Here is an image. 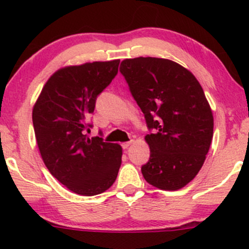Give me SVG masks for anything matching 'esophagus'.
Instances as JSON below:
<instances>
[{
	"label": "esophagus",
	"mask_w": 249,
	"mask_h": 249,
	"mask_svg": "<svg viewBox=\"0 0 249 249\" xmlns=\"http://www.w3.org/2000/svg\"><path fill=\"white\" fill-rule=\"evenodd\" d=\"M132 142H133V141H130V142H123L122 146H123V148H127L128 146H130L131 144H132Z\"/></svg>",
	"instance_id": "obj_1"
}]
</instances>
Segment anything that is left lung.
<instances>
[{
  "label": "left lung",
  "instance_id": "1",
  "mask_svg": "<svg viewBox=\"0 0 249 249\" xmlns=\"http://www.w3.org/2000/svg\"><path fill=\"white\" fill-rule=\"evenodd\" d=\"M148 128L150 160L142 173L150 185L177 191L196 178L213 138V113L198 79L166 58L137 57L119 68Z\"/></svg>",
  "mask_w": 249,
  "mask_h": 249
}]
</instances>
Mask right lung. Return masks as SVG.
Wrapping results in <instances>:
<instances>
[{"mask_svg": "<svg viewBox=\"0 0 249 249\" xmlns=\"http://www.w3.org/2000/svg\"><path fill=\"white\" fill-rule=\"evenodd\" d=\"M119 59L69 65L53 72L33 107L39 153L49 172L71 192L97 196L113 185L122 164L119 144L84 131L96 98L118 72Z\"/></svg>", "mask_w": 249, "mask_h": 249, "instance_id": "right-lung-1", "label": "right lung"}]
</instances>
